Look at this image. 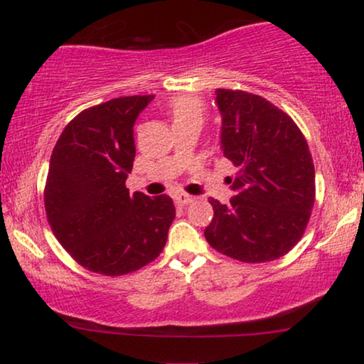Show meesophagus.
Masks as SVG:
<instances>
[{
  "label": "esophagus",
  "mask_w": 364,
  "mask_h": 364,
  "mask_svg": "<svg viewBox=\"0 0 364 364\" xmlns=\"http://www.w3.org/2000/svg\"><path fill=\"white\" fill-rule=\"evenodd\" d=\"M173 198H176V202L178 203V205H188V203H192L193 200H196V197L187 196V193H177Z\"/></svg>",
  "instance_id": "1"
}]
</instances>
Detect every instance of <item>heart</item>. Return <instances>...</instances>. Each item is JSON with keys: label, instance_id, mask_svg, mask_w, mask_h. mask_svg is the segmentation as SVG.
Wrapping results in <instances>:
<instances>
[{"label": "heart", "instance_id": "heart-1", "mask_svg": "<svg viewBox=\"0 0 364 364\" xmlns=\"http://www.w3.org/2000/svg\"><path fill=\"white\" fill-rule=\"evenodd\" d=\"M168 111H171L173 124L191 121V119H198V121H202L203 104L200 99L196 96H181L176 97L171 104H168Z\"/></svg>", "mask_w": 364, "mask_h": 364}]
</instances>
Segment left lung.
Segmentation results:
<instances>
[{"mask_svg":"<svg viewBox=\"0 0 364 364\" xmlns=\"http://www.w3.org/2000/svg\"><path fill=\"white\" fill-rule=\"evenodd\" d=\"M220 142L237 167L227 177L237 193L210 198L213 218L203 235L212 248L245 263L287 255L300 242L315 203V166L293 119L257 94L217 89Z\"/></svg>","mask_w":364,"mask_h":364,"instance_id":"8db88e82","label":"left lung"}]
</instances>
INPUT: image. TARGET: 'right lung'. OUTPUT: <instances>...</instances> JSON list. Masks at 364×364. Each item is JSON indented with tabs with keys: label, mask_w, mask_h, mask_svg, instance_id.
Instances as JSON below:
<instances>
[{
	"label": "right lung",
	"mask_w": 364,
	"mask_h": 364,
	"mask_svg": "<svg viewBox=\"0 0 364 364\" xmlns=\"http://www.w3.org/2000/svg\"><path fill=\"white\" fill-rule=\"evenodd\" d=\"M154 99L127 96L84 109L64 127L44 188L48 222L87 270L126 275L161 255L176 207L168 196L129 193L136 157L134 124Z\"/></svg>",
	"instance_id": "add662e5"
}]
</instances>
